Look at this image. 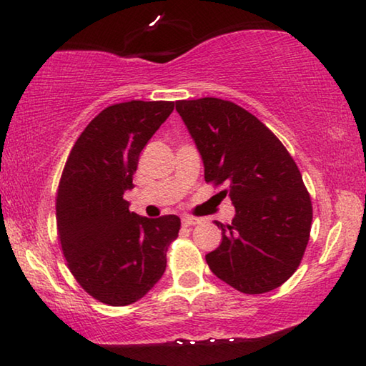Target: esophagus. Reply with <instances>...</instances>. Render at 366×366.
<instances>
[{
    "mask_svg": "<svg viewBox=\"0 0 366 366\" xmlns=\"http://www.w3.org/2000/svg\"><path fill=\"white\" fill-rule=\"evenodd\" d=\"M198 222H200V221L194 218V216H184V218H182L184 226H195V224H198Z\"/></svg>",
    "mask_w": 366,
    "mask_h": 366,
    "instance_id": "34e87169",
    "label": "esophagus"
}]
</instances>
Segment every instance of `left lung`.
<instances>
[{
  "instance_id": "left-lung-1",
  "label": "left lung",
  "mask_w": 366,
  "mask_h": 366,
  "mask_svg": "<svg viewBox=\"0 0 366 366\" xmlns=\"http://www.w3.org/2000/svg\"><path fill=\"white\" fill-rule=\"evenodd\" d=\"M176 109L195 140L205 181L235 207L231 224L207 263L244 294H264L286 282L305 253L313 208L294 158L249 111L221 98L179 100Z\"/></svg>"
}]
</instances>
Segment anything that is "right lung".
Instances as JSON below:
<instances>
[{
    "instance_id": "obj_1",
    "label": "right lung",
    "mask_w": 366,
    "mask_h": 366,
    "mask_svg": "<svg viewBox=\"0 0 366 366\" xmlns=\"http://www.w3.org/2000/svg\"><path fill=\"white\" fill-rule=\"evenodd\" d=\"M172 109L174 102L142 100L104 108L79 135L61 174L56 226L67 268L111 307L140 300L161 280L181 229L176 214L144 218L122 198L142 150Z\"/></svg>"
}]
</instances>
